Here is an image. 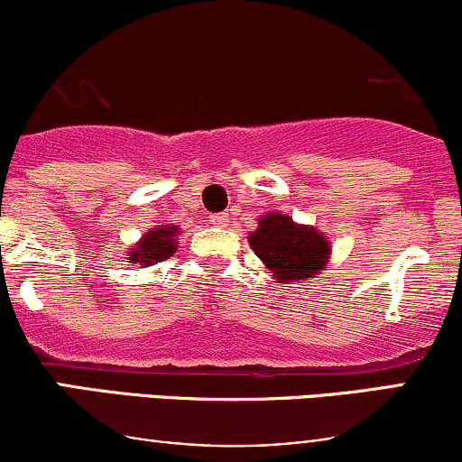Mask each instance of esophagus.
Returning a JSON list of instances; mask_svg holds the SVG:
<instances>
[{
    "instance_id": "obj_1",
    "label": "esophagus",
    "mask_w": 462,
    "mask_h": 462,
    "mask_svg": "<svg viewBox=\"0 0 462 462\" xmlns=\"http://www.w3.org/2000/svg\"><path fill=\"white\" fill-rule=\"evenodd\" d=\"M210 221L217 226H226L227 224V215L226 213H219V215H213L210 217Z\"/></svg>"
}]
</instances>
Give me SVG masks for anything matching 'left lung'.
<instances>
[{
  "label": "left lung",
  "instance_id": "8db88e82",
  "mask_svg": "<svg viewBox=\"0 0 462 462\" xmlns=\"http://www.w3.org/2000/svg\"><path fill=\"white\" fill-rule=\"evenodd\" d=\"M258 224V230L249 235V245L267 264L275 282L315 278L328 263L330 245L315 227L298 226L278 213L264 215Z\"/></svg>",
  "mask_w": 462,
  "mask_h": 462
}]
</instances>
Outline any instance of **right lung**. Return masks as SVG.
<instances>
[{"label":"right lung","mask_w":462,"mask_h":462,"mask_svg":"<svg viewBox=\"0 0 462 462\" xmlns=\"http://www.w3.org/2000/svg\"><path fill=\"white\" fill-rule=\"evenodd\" d=\"M176 232L178 227H156V230H152L150 235L143 236L141 243H136V247L130 252L128 261L145 267V264H153L169 258L176 252V243H173Z\"/></svg>","instance_id":"add662e5"}]
</instances>
